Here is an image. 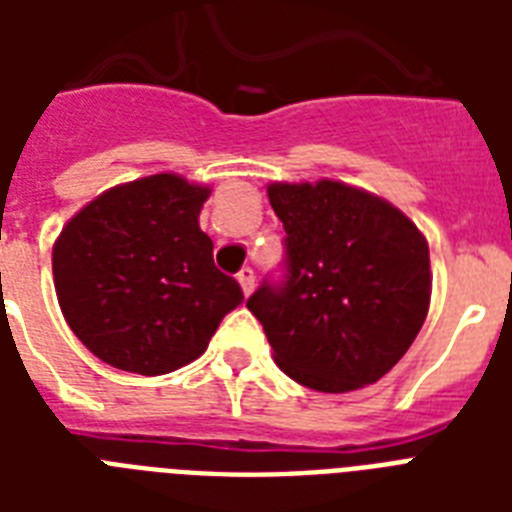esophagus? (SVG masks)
I'll use <instances>...</instances> for the list:
<instances>
[{
	"instance_id": "34e87169",
	"label": "esophagus",
	"mask_w": 512,
	"mask_h": 512,
	"mask_svg": "<svg viewBox=\"0 0 512 512\" xmlns=\"http://www.w3.org/2000/svg\"><path fill=\"white\" fill-rule=\"evenodd\" d=\"M239 284H241V289H244V295H249V292L255 289V271H252L249 265L239 271Z\"/></svg>"
}]
</instances>
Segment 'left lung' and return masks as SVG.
Wrapping results in <instances>:
<instances>
[{"instance_id":"obj_1","label":"left lung","mask_w":512,"mask_h":512,"mask_svg":"<svg viewBox=\"0 0 512 512\" xmlns=\"http://www.w3.org/2000/svg\"><path fill=\"white\" fill-rule=\"evenodd\" d=\"M268 199L287 233L281 279H263L247 308L276 364L321 393L372 385L428 316V241L393 204L335 180L273 183Z\"/></svg>"}]
</instances>
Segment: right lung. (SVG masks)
Listing matches in <instances>:
<instances>
[{
	"label": "right lung",
	"mask_w": 512,
	"mask_h": 512,
	"mask_svg": "<svg viewBox=\"0 0 512 512\" xmlns=\"http://www.w3.org/2000/svg\"><path fill=\"white\" fill-rule=\"evenodd\" d=\"M209 188L177 175L116 185L68 220L52 249L60 311L100 361L167 374L207 350L239 281L217 271L199 228Z\"/></svg>",
	"instance_id": "obj_1"
}]
</instances>
